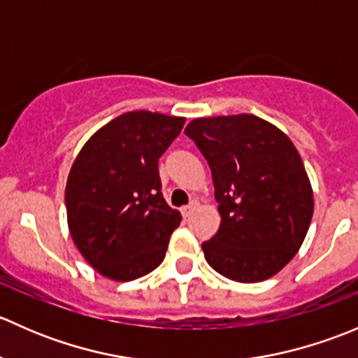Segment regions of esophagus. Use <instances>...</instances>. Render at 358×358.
Returning a JSON list of instances; mask_svg holds the SVG:
<instances>
[{
	"label": "esophagus",
	"mask_w": 358,
	"mask_h": 358,
	"mask_svg": "<svg viewBox=\"0 0 358 358\" xmlns=\"http://www.w3.org/2000/svg\"><path fill=\"white\" fill-rule=\"evenodd\" d=\"M196 208H197V202H196V201H192V202H190V204L183 206V208H182V215L185 216V218H187V216L192 215L194 209H196Z\"/></svg>",
	"instance_id": "1"
}]
</instances>
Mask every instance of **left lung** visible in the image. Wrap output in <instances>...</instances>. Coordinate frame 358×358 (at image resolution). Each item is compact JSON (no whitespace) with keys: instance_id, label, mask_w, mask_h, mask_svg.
Instances as JSON below:
<instances>
[{"instance_id":"obj_1","label":"left lung","mask_w":358,"mask_h":358,"mask_svg":"<svg viewBox=\"0 0 358 358\" xmlns=\"http://www.w3.org/2000/svg\"><path fill=\"white\" fill-rule=\"evenodd\" d=\"M185 135L208 161L222 216L206 262L237 282H262L291 262L313 215L301 157L277 126L252 114L199 117Z\"/></svg>"}]
</instances>
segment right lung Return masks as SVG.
<instances>
[{
    "label": "right lung",
    "mask_w": 358,
    "mask_h": 358,
    "mask_svg": "<svg viewBox=\"0 0 358 358\" xmlns=\"http://www.w3.org/2000/svg\"><path fill=\"white\" fill-rule=\"evenodd\" d=\"M185 117L133 110L100 128L76 157L66 187L67 223L86 262L112 280H135L162 263L182 222L161 192L159 157Z\"/></svg>",
    "instance_id": "1"
}]
</instances>
